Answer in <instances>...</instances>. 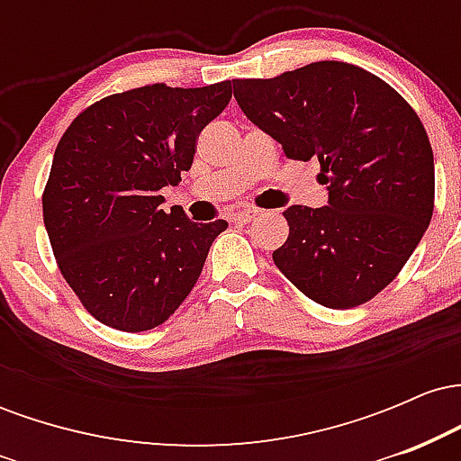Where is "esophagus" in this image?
Wrapping results in <instances>:
<instances>
[{
	"label": "esophagus",
	"mask_w": 461,
	"mask_h": 461,
	"mask_svg": "<svg viewBox=\"0 0 461 461\" xmlns=\"http://www.w3.org/2000/svg\"><path fill=\"white\" fill-rule=\"evenodd\" d=\"M260 212L262 210H258V208H242V210H238V212H234L231 221H234V223H251V221L256 219Z\"/></svg>",
	"instance_id": "1"
}]
</instances>
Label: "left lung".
I'll use <instances>...</instances> for the list:
<instances>
[{
  "label": "left lung",
  "mask_w": 461,
  "mask_h": 461,
  "mask_svg": "<svg viewBox=\"0 0 461 461\" xmlns=\"http://www.w3.org/2000/svg\"><path fill=\"white\" fill-rule=\"evenodd\" d=\"M231 84L285 158H319L330 190V205L285 210L275 267L325 308L366 303L401 273L433 214V151L416 110L382 77L336 60Z\"/></svg>",
  "instance_id": "left-lung-1"
}]
</instances>
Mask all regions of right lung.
Instances as JSON below:
<instances>
[{
	"instance_id": "right-lung-1",
	"label": "right lung",
	"mask_w": 461,
	"mask_h": 461,
	"mask_svg": "<svg viewBox=\"0 0 461 461\" xmlns=\"http://www.w3.org/2000/svg\"><path fill=\"white\" fill-rule=\"evenodd\" d=\"M231 82L147 84L84 108L58 142L43 219L62 277L88 314L121 331L162 325L197 284L227 221L160 210L182 182L201 130L225 110Z\"/></svg>"
}]
</instances>
